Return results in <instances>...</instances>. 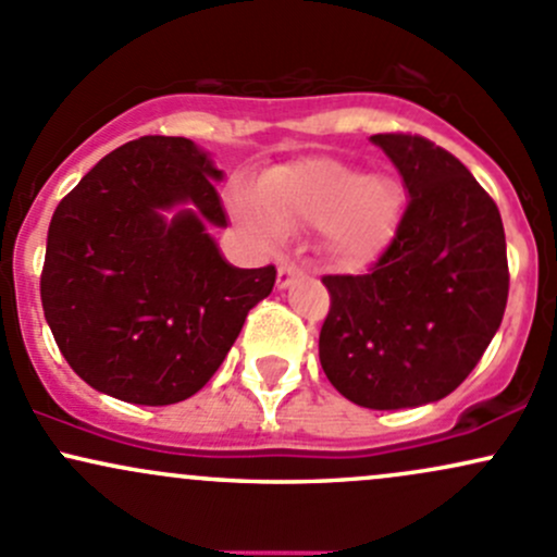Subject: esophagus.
I'll return each instance as SVG.
<instances>
[{
    "label": "esophagus",
    "instance_id": "34e87169",
    "mask_svg": "<svg viewBox=\"0 0 557 557\" xmlns=\"http://www.w3.org/2000/svg\"><path fill=\"white\" fill-rule=\"evenodd\" d=\"M298 277H301V269H298L296 264H288V261H285V264L277 267V288L280 290L290 288Z\"/></svg>",
    "mask_w": 557,
    "mask_h": 557
}]
</instances>
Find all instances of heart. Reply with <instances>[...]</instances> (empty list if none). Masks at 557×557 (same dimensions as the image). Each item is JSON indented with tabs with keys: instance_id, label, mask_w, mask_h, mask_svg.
<instances>
[{
	"instance_id": "heart-1",
	"label": "heart",
	"mask_w": 557,
	"mask_h": 557,
	"mask_svg": "<svg viewBox=\"0 0 557 557\" xmlns=\"http://www.w3.org/2000/svg\"><path fill=\"white\" fill-rule=\"evenodd\" d=\"M401 216V189L381 174H364L335 158H298L261 174L253 203H237L250 235L280 240L283 232L320 227L333 264L362 269L394 240Z\"/></svg>"
}]
</instances>
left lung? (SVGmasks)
Returning <instances> with one entry per match:
<instances>
[{
	"label": "left lung",
	"mask_w": 557,
	"mask_h": 557,
	"mask_svg": "<svg viewBox=\"0 0 557 557\" xmlns=\"http://www.w3.org/2000/svg\"><path fill=\"white\" fill-rule=\"evenodd\" d=\"M399 169L407 211L370 274H327V381L368 409L444 399L484 357L507 304L497 206L451 152L412 134L370 137Z\"/></svg>",
	"instance_id": "obj_1"
}]
</instances>
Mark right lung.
Masks as SVG:
<instances>
[{"mask_svg": "<svg viewBox=\"0 0 557 557\" xmlns=\"http://www.w3.org/2000/svg\"><path fill=\"white\" fill-rule=\"evenodd\" d=\"M211 152L139 137L60 200L47 232L41 307L73 372L129 405L185 401L209 383L277 269L232 267Z\"/></svg>", "mask_w": 557, "mask_h": 557, "instance_id": "obj_1", "label": "right lung"}]
</instances>
